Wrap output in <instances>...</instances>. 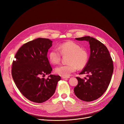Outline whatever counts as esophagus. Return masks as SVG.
<instances>
[{
  "instance_id": "1",
  "label": "esophagus",
  "mask_w": 124,
  "mask_h": 124,
  "mask_svg": "<svg viewBox=\"0 0 124 124\" xmlns=\"http://www.w3.org/2000/svg\"><path fill=\"white\" fill-rule=\"evenodd\" d=\"M69 78V77H62L61 78L62 79H66V78Z\"/></svg>"
}]
</instances>
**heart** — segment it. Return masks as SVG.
Wrapping results in <instances>:
<instances>
[{"instance_id": "1", "label": "heart", "mask_w": 124, "mask_h": 124, "mask_svg": "<svg viewBox=\"0 0 124 124\" xmlns=\"http://www.w3.org/2000/svg\"><path fill=\"white\" fill-rule=\"evenodd\" d=\"M58 49H52L48 54L50 62L54 65L60 63L62 55H69L67 65L57 67L55 69L57 74L67 77L76 72L77 69H82L88 61V52L75 42L70 41L64 42L58 46Z\"/></svg>"}]
</instances>
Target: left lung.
I'll return each mask as SVG.
<instances>
[{"label": "left lung", "mask_w": 124, "mask_h": 124, "mask_svg": "<svg viewBox=\"0 0 124 124\" xmlns=\"http://www.w3.org/2000/svg\"><path fill=\"white\" fill-rule=\"evenodd\" d=\"M76 39L89 42L90 55L79 74H87L88 78H76L78 84L74 88V92L81 100L91 101L101 97L107 90L113 72V61L107 47L98 40L90 36Z\"/></svg>", "instance_id": "8db88e82"}]
</instances>
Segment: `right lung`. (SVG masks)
Here are the masks:
<instances>
[{
  "label": "right lung",
  "mask_w": 124,
  "mask_h": 124,
  "mask_svg": "<svg viewBox=\"0 0 124 124\" xmlns=\"http://www.w3.org/2000/svg\"><path fill=\"white\" fill-rule=\"evenodd\" d=\"M48 39L39 38L23 45L17 51L12 67L13 80L21 93L28 100L42 103L54 94L59 76L50 75L52 69L47 57L52 46Z\"/></svg>",
  "instance_id": "right-lung-1"
}]
</instances>
